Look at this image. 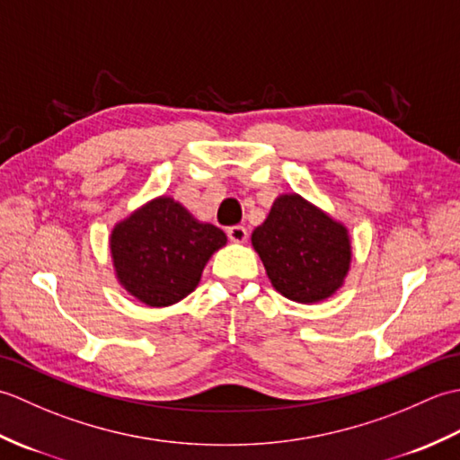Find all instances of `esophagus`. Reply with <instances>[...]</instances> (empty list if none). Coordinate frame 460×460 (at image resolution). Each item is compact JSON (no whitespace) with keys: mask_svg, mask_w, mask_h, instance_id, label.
I'll list each match as a JSON object with an SVG mask.
<instances>
[{"mask_svg":"<svg viewBox=\"0 0 460 460\" xmlns=\"http://www.w3.org/2000/svg\"><path fill=\"white\" fill-rule=\"evenodd\" d=\"M227 235L233 243H245L247 237H249V233H247L245 227H243V225H233V227L227 229Z\"/></svg>","mask_w":460,"mask_h":460,"instance_id":"esophagus-1","label":"esophagus"}]
</instances>
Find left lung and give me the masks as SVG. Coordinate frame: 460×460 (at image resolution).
Segmentation results:
<instances>
[{
    "mask_svg": "<svg viewBox=\"0 0 460 460\" xmlns=\"http://www.w3.org/2000/svg\"><path fill=\"white\" fill-rule=\"evenodd\" d=\"M251 241L270 285L288 300L312 305L344 285L351 262L348 229L298 193L279 195Z\"/></svg>",
    "mask_w": 460,
    "mask_h": 460,
    "instance_id": "1",
    "label": "left lung"
}]
</instances>
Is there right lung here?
Masks as SVG:
<instances>
[{
  "label": "right lung",
  "mask_w": 460,
  "mask_h": 460,
  "mask_svg": "<svg viewBox=\"0 0 460 460\" xmlns=\"http://www.w3.org/2000/svg\"><path fill=\"white\" fill-rule=\"evenodd\" d=\"M227 237L201 223L172 198H155L116 223L111 255L116 279L146 306L162 308L185 298Z\"/></svg>",
  "instance_id": "1"
}]
</instances>
